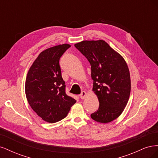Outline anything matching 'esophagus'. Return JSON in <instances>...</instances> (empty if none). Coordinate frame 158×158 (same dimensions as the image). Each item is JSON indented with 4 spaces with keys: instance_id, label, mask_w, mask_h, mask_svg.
<instances>
[{
    "instance_id": "1",
    "label": "esophagus",
    "mask_w": 158,
    "mask_h": 158,
    "mask_svg": "<svg viewBox=\"0 0 158 158\" xmlns=\"http://www.w3.org/2000/svg\"><path fill=\"white\" fill-rule=\"evenodd\" d=\"M86 95H87V93L85 92V91H83V92H82V93H81L80 96L81 99H84L85 97H86Z\"/></svg>"
}]
</instances>
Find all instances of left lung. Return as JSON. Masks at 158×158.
<instances>
[{
    "mask_svg": "<svg viewBox=\"0 0 158 158\" xmlns=\"http://www.w3.org/2000/svg\"><path fill=\"white\" fill-rule=\"evenodd\" d=\"M91 64L92 91L99 102L94 121L108 123L121 115L131 94L130 72L123 57L103 40L82 41L74 45Z\"/></svg>",
    "mask_w": 158,
    "mask_h": 158,
    "instance_id": "8db88e82",
    "label": "left lung"
}]
</instances>
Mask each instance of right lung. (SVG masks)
I'll return each mask as SVG.
<instances>
[{
    "instance_id": "1",
    "label": "right lung",
    "mask_w": 158,
    "mask_h": 158,
    "mask_svg": "<svg viewBox=\"0 0 158 158\" xmlns=\"http://www.w3.org/2000/svg\"><path fill=\"white\" fill-rule=\"evenodd\" d=\"M69 44L50 47L40 52L27 72L25 84L30 107L43 120L54 123L63 119L76 100L65 93L59 59Z\"/></svg>"
}]
</instances>
